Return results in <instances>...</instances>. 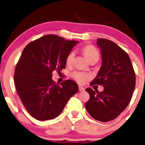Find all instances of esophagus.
Here are the masks:
<instances>
[{"label":"esophagus","instance_id":"esophagus-1","mask_svg":"<svg viewBox=\"0 0 145 145\" xmlns=\"http://www.w3.org/2000/svg\"><path fill=\"white\" fill-rule=\"evenodd\" d=\"M78 90L80 91V92H83V91H85V88H83V87H81V86H79Z\"/></svg>","mask_w":145,"mask_h":145}]
</instances>
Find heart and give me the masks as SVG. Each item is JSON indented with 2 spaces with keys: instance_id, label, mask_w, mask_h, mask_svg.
Instances as JSON below:
<instances>
[{
  "instance_id": "1",
  "label": "heart",
  "mask_w": 145,
  "mask_h": 145,
  "mask_svg": "<svg viewBox=\"0 0 145 145\" xmlns=\"http://www.w3.org/2000/svg\"><path fill=\"white\" fill-rule=\"evenodd\" d=\"M82 51L84 54L85 57L88 61H90L94 59H99V53L97 51V48L92 45H86L82 48ZM74 58V52L71 51L69 53L66 57V64L67 65H71L72 64ZM71 76L76 80L79 83H84L85 80L89 78V76L85 73L80 72V71H73L71 74Z\"/></svg>"
}]
</instances>
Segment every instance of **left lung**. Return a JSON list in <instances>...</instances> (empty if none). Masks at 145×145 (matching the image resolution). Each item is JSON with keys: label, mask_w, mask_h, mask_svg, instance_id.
I'll return each mask as SVG.
<instances>
[{"label": "left lung", "mask_w": 145, "mask_h": 145, "mask_svg": "<svg viewBox=\"0 0 145 145\" xmlns=\"http://www.w3.org/2000/svg\"><path fill=\"white\" fill-rule=\"evenodd\" d=\"M102 64L90 85H101L103 92L92 88L85 90L89 99L87 111L98 121L107 122L117 117L127 107L135 86V74L130 57L121 47L106 39H97Z\"/></svg>", "instance_id": "8db88e82"}]
</instances>
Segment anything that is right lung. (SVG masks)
Instances as JSON below:
<instances>
[{
  "instance_id": "1",
  "label": "right lung",
  "mask_w": 145,
  "mask_h": 145,
  "mask_svg": "<svg viewBox=\"0 0 145 145\" xmlns=\"http://www.w3.org/2000/svg\"><path fill=\"white\" fill-rule=\"evenodd\" d=\"M78 42L48 35L29 43L23 51L14 80L21 102L36 120L56 118L78 91L73 80H67L59 85L52 80L53 71L60 72L65 68L67 56Z\"/></svg>"
}]
</instances>
